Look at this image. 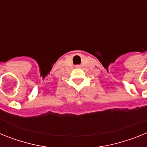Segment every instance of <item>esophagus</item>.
Masks as SVG:
<instances>
[{"label": "esophagus", "mask_w": 147, "mask_h": 147, "mask_svg": "<svg viewBox=\"0 0 147 147\" xmlns=\"http://www.w3.org/2000/svg\"><path fill=\"white\" fill-rule=\"evenodd\" d=\"M80 67V65H76V67Z\"/></svg>", "instance_id": "1"}]
</instances>
